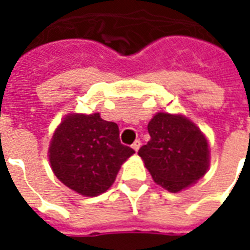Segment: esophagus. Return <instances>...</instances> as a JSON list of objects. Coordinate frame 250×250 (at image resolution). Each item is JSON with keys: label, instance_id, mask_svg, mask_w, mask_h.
Masks as SVG:
<instances>
[{"label": "esophagus", "instance_id": "obj_1", "mask_svg": "<svg viewBox=\"0 0 250 250\" xmlns=\"http://www.w3.org/2000/svg\"><path fill=\"white\" fill-rule=\"evenodd\" d=\"M141 146V141L140 140H135V143L132 144V149L135 150V152H137L139 149H140Z\"/></svg>", "mask_w": 250, "mask_h": 250}]
</instances>
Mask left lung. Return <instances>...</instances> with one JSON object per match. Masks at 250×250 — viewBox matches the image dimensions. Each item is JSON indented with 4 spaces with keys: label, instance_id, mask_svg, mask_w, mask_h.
I'll use <instances>...</instances> for the list:
<instances>
[{
    "label": "left lung",
    "instance_id": "obj_1",
    "mask_svg": "<svg viewBox=\"0 0 250 250\" xmlns=\"http://www.w3.org/2000/svg\"><path fill=\"white\" fill-rule=\"evenodd\" d=\"M150 140L139 156L157 184L179 192L202 178L209 167V145L201 131L183 115L156 114L149 122Z\"/></svg>",
    "mask_w": 250,
    "mask_h": 250
}]
</instances>
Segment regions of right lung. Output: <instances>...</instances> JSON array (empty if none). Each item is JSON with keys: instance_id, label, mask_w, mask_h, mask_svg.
<instances>
[{"instance_id": "add662e5", "label": "right lung", "mask_w": 250, "mask_h": 250, "mask_svg": "<svg viewBox=\"0 0 250 250\" xmlns=\"http://www.w3.org/2000/svg\"><path fill=\"white\" fill-rule=\"evenodd\" d=\"M133 153L119 140L117 123L98 113L70 114L53 135L49 160L64 186L94 197L113 186L121 165Z\"/></svg>"}]
</instances>
